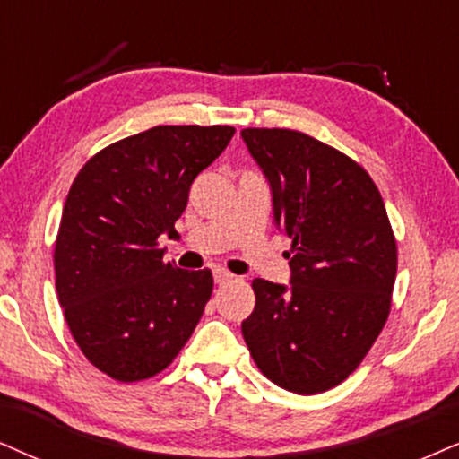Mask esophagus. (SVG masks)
I'll return each mask as SVG.
<instances>
[{
  "instance_id": "1",
  "label": "esophagus",
  "mask_w": 459,
  "mask_h": 459,
  "mask_svg": "<svg viewBox=\"0 0 459 459\" xmlns=\"http://www.w3.org/2000/svg\"><path fill=\"white\" fill-rule=\"evenodd\" d=\"M230 280H233V273H229L226 269L213 271V281H216L218 286H224V283H229Z\"/></svg>"
}]
</instances>
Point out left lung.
I'll return each mask as SVG.
<instances>
[{"label":"left lung","mask_w":459,"mask_h":459,"mask_svg":"<svg viewBox=\"0 0 459 459\" xmlns=\"http://www.w3.org/2000/svg\"><path fill=\"white\" fill-rule=\"evenodd\" d=\"M241 137L269 182L273 222L292 239L288 286L252 281L243 339L273 384L326 392L358 368L390 313L398 256L384 199L356 160L305 133Z\"/></svg>","instance_id":"obj_1"}]
</instances>
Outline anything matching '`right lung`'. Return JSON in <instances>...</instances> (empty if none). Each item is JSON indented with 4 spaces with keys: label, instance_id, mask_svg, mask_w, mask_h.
<instances>
[{
    "label": "right lung",
    "instance_id": "add662e5",
    "mask_svg": "<svg viewBox=\"0 0 459 459\" xmlns=\"http://www.w3.org/2000/svg\"><path fill=\"white\" fill-rule=\"evenodd\" d=\"M233 126H154L97 152L75 176L55 243L56 294L80 350L116 381L167 368L212 297L210 269H178L159 247L195 178Z\"/></svg>",
    "mask_w": 459,
    "mask_h": 459
}]
</instances>
